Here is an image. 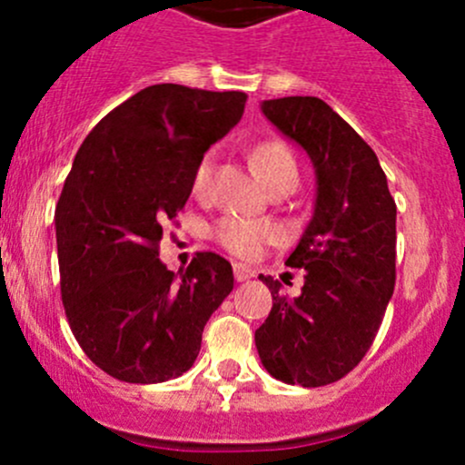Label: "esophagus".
I'll list each match as a JSON object with an SVG mask.
<instances>
[{
	"mask_svg": "<svg viewBox=\"0 0 465 465\" xmlns=\"http://www.w3.org/2000/svg\"><path fill=\"white\" fill-rule=\"evenodd\" d=\"M233 276L242 283V281H250L254 276V270L250 265H242V262H233Z\"/></svg>",
	"mask_w": 465,
	"mask_h": 465,
	"instance_id": "34e87169",
	"label": "esophagus"
}]
</instances>
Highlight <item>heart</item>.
<instances>
[{
  "instance_id": "b5f03b06",
  "label": "heart",
  "mask_w": 465,
  "mask_h": 465,
  "mask_svg": "<svg viewBox=\"0 0 465 465\" xmlns=\"http://www.w3.org/2000/svg\"><path fill=\"white\" fill-rule=\"evenodd\" d=\"M252 162H254V168L259 171L267 186H274L283 180L299 182L297 159H294L292 150L279 139H267V142L256 145L252 150ZM211 175H213V154L209 153L200 159L198 168L193 173L195 193H204L209 189ZM211 236L232 254L241 256V259H254L267 245L279 241V229L272 223H262V220L223 215L211 227Z\"/></svg>"
}]
</instances>
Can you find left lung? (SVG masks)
Wrapping results in <instances>:
<instances>
[{
	"mask_svg": "<svg viewBox=\"0 0 465 465\" xmlns=\"http://www.w3.org/2000/svg\"><path fill=\"white\" fill-rule=\"evenodd\" d=\"M262 114L311 157L315 211L285 265L302 267V294L259 279L272 311L256 331L262 367L281 382L323 387L371 349L396 285V203L371 145L317 96L262 101Z\"/></svg>",
	"mask_w": 465,
	"mask_h": 465,
	"instance_id": "left-lung-1",
	"label": "left lung"
}]
</instances>
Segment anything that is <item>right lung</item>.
Returning a JSON list of instances; mask_svg holds the SVG:
<instances>
[{
    "label": "right lung",
    "mask_w": 465,
    "mask_h": 465,
    "mask_svg": "<svg viewBox=\"0 0 465 465\" xmlns=\"http://www.w3.org/2000/svg\"><path fill=\"white\" fill-rule=\"evenodd\" d=\"M245 101L242 92L150 85L78 148L55 206L60 292L74 337L107 376L154 384L189 371L206 322L233 290L223 256L198 252L177 276L159 261V241Z\"/></svg>",
    "instance_id": "1"
}]
</instances>
